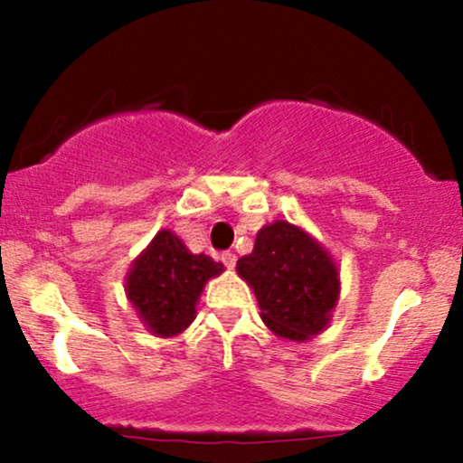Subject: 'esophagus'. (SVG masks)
<instances>
[{"instance_id": "34e87169", "label": "esophagus", "mask_w": 463, "mask_h": 463, "mask_svg": "<svg viewBox=\"0 0 463 463\" xmlns=\"http://www.w3.org/2000/svg\"><path fill=\"white\" fill-rule=\"evenodd\" d=\"M222 261L223 264H226V269H235V264H237V258H235V253H232V250H226V253H222Z\"/></svg>"}]
</instances>
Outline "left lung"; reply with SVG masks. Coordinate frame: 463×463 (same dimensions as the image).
Returning <instances> with one entry per match:
<instances>
[{"mask_svg": "<svg viewBox=\"0 0 463 463\" xmlns=\"http://www.w3.org/2000/svg\"><path fill=\"white\" fill-rule=\"evenodd\" d=\"M237 273L253 287L266 326L287 340L320 334L338 300L334 261L288 222L261 228L253 250L237 260Z\"/></svg>", "mask_w": 463, "mask_h": 463, "instance_id": "obj_1", "label": "left lung"}]
</instances>
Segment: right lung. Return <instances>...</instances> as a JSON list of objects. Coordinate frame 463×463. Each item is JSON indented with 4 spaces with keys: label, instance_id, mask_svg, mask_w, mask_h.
Masks as SVG:
<instances>
[{
    "label": "right lung",
    "instance_id": "obj_1",
    "mask_svg": "<svg viewBox=\"0 0 463 463\" xmlns=\"http://www.w3.org/2000/svg\"><path fill=\"white\" fill-rule=\"evenodd\" d=\"M208 255H193L170 231H161L128 275V298L147 329L176 335L194 318V305L210 278L222 273Z\"/></svg>",
    "mask_w": 463,
    "mask_h": 463
}]
</instances>
